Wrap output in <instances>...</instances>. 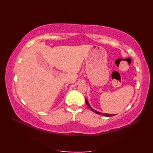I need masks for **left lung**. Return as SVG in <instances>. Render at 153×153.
<instances>
[{
    "instance_id": "8db88e82",
    "label": "left lung",
    "mask_w": 153,
    "mask_h": 153,
    "mask_svg": "<svg viewBox=\"0 0 153 153\" xmlns=\"http://www.w3.org/2000/svg\"><path fill=\"white\" fill-rule=\"evenodd\" d=\"M85 102H86V104H87V106L89 107V108L92 110L93 112H95V113H97V114H100V115H102V116H106V117H111V116H115L116 114H105V113H100V112H97V110H94V109H93L91 107V106L89 105V102H88V101H87V99H85Z\"/></svg>"
}]
</instances>
